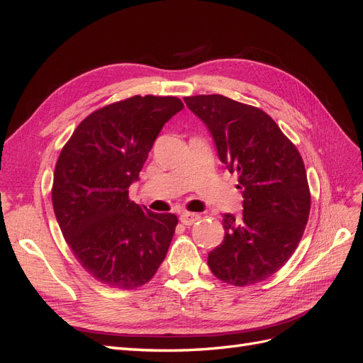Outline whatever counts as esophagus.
<instances>
[{
  "label": "esophagus",
  "instance_id": "1",
  "mask_svg": "<svg viewBox=\"0 0 363 363\" xmlns=\"http://www.w3.org/2000/svg\"><path fill=\"white\" fill-rule=\"evenodd\" d=\"M199 219H200V215L192 213V212H183V213L180 215V221H182L184 225H192V224H195L196 221H199Z\"/></svg>",
  "mask_w": 363,
  "mask_h": 363
}]
</instances>
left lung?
Listing matches in <instances>:
<instances>
[{"label":"left lung","instance_id":"left-lung-1","mask_svg":"<svg viewBox=\"0 0 363 363\" xmlns=\"http://www.w3.org/2000/svg\"><path fill=\"white\" fill-rule=\"evenodd\" d=\"M211 130L218 156L236 172L244 195L239 218H223L224 240L208 252L213 276L233 286L267 280L298 247L311 212L301 155L268 113L224 95L186 96Z\"/></svg>","mask_w":363,"mask_h":363}]
</instances>
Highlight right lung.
<instances>
[{"instance_id":"add662e5","label":"right lung","mask_w":363,"mask_h":363,"mask_svg":"<svg viewBox=\"0 0 363 363\" xmlns=\"http://www.w3.org/2000/svg\"><path fill=\"white\" fill-rule=\"evenodd\" d=\"M183 108L177 96L135 95L86 116L54 169L52 208L72 255L111 288L135 289L157 272L179 219L130 200L164 123Z\"/></svg>"}]
</instances>
